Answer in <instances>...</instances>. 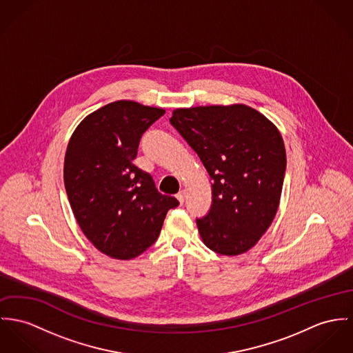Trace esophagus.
<instances>
[{"label":"esophagus","instance_id":"esophagus-1","mask_svg":"<svg viewBox=\"0 0 353 353\" xmlns=\"http://www.w3.org/2000/svg\"><path fill=\"white\" fill-rule=\"evenodd\" d=\"M176 197H177V200L183 204V203H184V200H185V190H180V192L176 194Z\"/></svg>","mask_w":353,"mask_h":353}]
</instances>
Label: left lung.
<instances>
[{"label":"left lung","instance_id":"1","mask_svg":"<svg viewBox=\"0 0 353 353\" xmlns=\"http://www.w3.org/2000/svg\"><path fill=\"white\" fill-rule=\"evenodd\" d=\"M170 123L212 179V207L196 224L204 244L241 255L258 243L278 211L286 152L278 128L243 103L180 108Z\"/></svg>","mask_w":353,"mask_h":353}]
</instances>
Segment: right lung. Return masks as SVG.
<instances>
[{
    "instance_id": "right-lung-1",
    "label": "right lung",
    "mask_w": 353,
    "mask_h": 353,
    "mask_svg": "<svg viewBox=\"0 0 353 353\" xmlns=\"http://www.w3.org/2000/svg\"><path fill=\"white\" fill-rule=\"evenodd\" d=\"M161 108L115 101L88 114L74 130L64 157V185L87 239L114 259L128 261L156 242L177 199L160 193L133 163L143 132Z\"/></svg>"
}]
</instances>
